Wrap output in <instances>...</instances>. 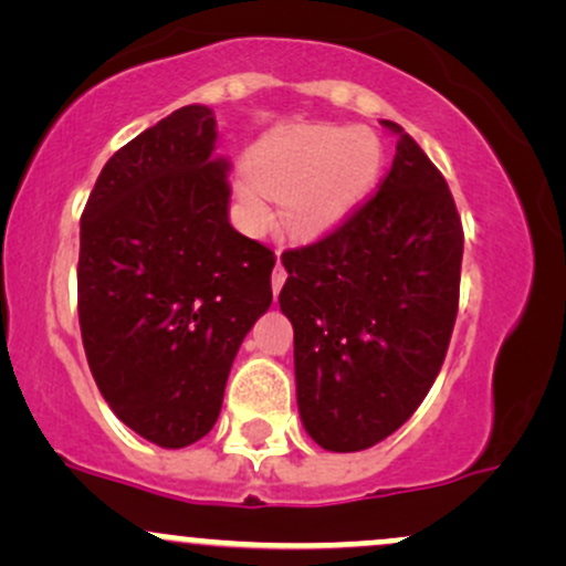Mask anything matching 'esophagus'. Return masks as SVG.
Returning <instances> with one entry per match:
<instances>
[{
	"label": "esophagus",
	"instance_id": "34e87169",
	"mask_svg": "<svg viewBox=\"0 0 566 566\" xmlns=\"http://www.w3.org/2000/svg\"><path fill=\"white\" fill-rule=\"evenodd\" d=\"M284 282H287V271H284L282 255H279L276 265H274V274H271V287H274V295H279V290L284 287Z\"/></svg>",
	"mask_w": 566,
	"mask_h": 566
}]
</instances>
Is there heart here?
Wrapping results in <instances>:
<instances>
[{
  "mask_svg": "<svg viewBox=\"0 0 566 566\" xmlns=\"http://www.w3.org/2000/svg\"><path fill=\"white\" fill-rule=\"evenodd\" d=\"M382 165L380 140L354 127H292L269 135L247 157L239 210L261 226L265 193L282 199V218L297 237H316L340 223L367 197Z\"/></svg>",
  "mask_w": 566,
  "mask_h": 566,
  "instance_id": "heart-1",
  "label": "heart"
}]
</instances>
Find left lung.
Masks as SVG:
<instances>
[{"instance_id": "left-lung-1", "label": "left lung", "mask_w": 566, "mask_h": 566, "mask_svg": "<svg viewBox=\"0 0 566 566\" xmlns=\"http://www.w3.org/2000/svg\"><path fill=\"white\" fill-rule=\"evenodd\" d=\"M391 170L319 242L282 255L279 305L295 329L297 409L329 452L391 437L426 399L450 346L463 226L447 180L396 122Z\"/></svg>"}]
</instances>
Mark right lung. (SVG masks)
I'll use <instances>...</instances> for the list:
<instances>
[{
    "instance_id": "1",
    "label": "right lung",
    "mask_w": 566,
    "mask_h": 566,
    "mask_svg": "<svg viewBox=\"0 0 566 566\" xmlns=\"http://www.w3.org/2000/svg\"><path fill=\"white\" fill-rule=\"evenodd\" d=\"M216 114L184 106L122 146L80 226V327L122 423L167 450L216 426L233 356L271 305L274 252L229 223Z\"/></svg>"
}]
</instances>
